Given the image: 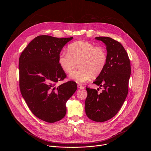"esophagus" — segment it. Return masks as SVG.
Segmentation results:
<instances>
[{
	"label": "esophagus",
	"instance_id": "1",
	"mask_svg": "<svg viewBox=\"0 0 151 151\" xmlns=\"http://www.w3.org/2000/svg\"><path fill=\"white\" fill-rule=\"evenodd\" d=\"M77 86H78V88H80V89H84V88H85V86H82L81 84H78Z\"/></svg>",
	"mask_w": 151,
	"mask_h": 151
}]
</instances>
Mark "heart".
I'll return each mask as SVG.
<instances>
[{
  "label": "heart",
  "mask_w": 151,
  "mask_h": 151,
  "mask_svg": "<svg viewBox=\"0 0 151 151\" xmlns=\"http://www.w3.org/2000/svg\"><path fill=\"white\" fill-rule=\"evenodd\" d=\"M58 62L62 70L68 74L78 63L79 68L71 73L70 77L78 83H83L103 72L108 62V53L103 46L78 41L68 46L67 52L60 53Z\"/></svg>",
  "instance_id": "b5f03b06"
}]
</instances>
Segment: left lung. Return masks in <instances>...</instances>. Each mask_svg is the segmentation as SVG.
<instances>
[{"mask_svg":"<svg viewBox=\"0 0 151 151\" xmlns=\"http://www.w3.org/2000/svg\"><path fill=\"white\" fill-rule=\"evenodd\" d=\"M95 39L106 45L108 62L93 82L103 87L102 92L98 93L96 89L86 87L88 95L85 109L89 119L104 122L117 113L127 96L131 65L126 50L119 42L110 37H99Z\"/></svg>","mask_w":151,"mask_h":151,"instance_id":"1","label":"left lung"}]
</instances>
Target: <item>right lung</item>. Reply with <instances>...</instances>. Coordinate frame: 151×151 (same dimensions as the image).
<instances>
[{
  "label": "right lung",
  "instance_id": "add662e5",
  "mask_svg": "<svg viewBox=\"0 0 151 151\" xmlns=\"http://www.w3.org/2000/svg\"><path fill=\"white\" fill-rule=\"evenodd\" d=\"M73 38L38 36L27 45L19 58L22 96L32 113L47 123H55L65 117V103L77 88L73 81L57 85L67 77L59 63V56Z\"/></svg>",
  "mask_w": 151,
  "mask_h": 151
}]
</instances>
